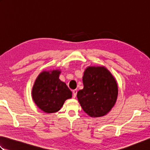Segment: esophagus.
Masks as SVG:
<instances>
[{
  "instance_id": "34e87169",
  "label": "esophagus",
  "mask_w": 150,
  "mask_h": 150,
  "mask_svg": "<svg viewBox=\"0 0 150 150\" xmlns=\"http://www.w3.org/2000/svg\"><path fill=\"white\" fill-rule=\"evenodd\" d=\"M77 90H73V97H75L76 95H77Z\"/></svg>"
}]
</instances>
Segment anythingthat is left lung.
Returning <instances> with one entry per match:
<instances>
[{
	"label": "left lung",
	"mask_w": 150,
	"mask_h": 150,
	"mask_svg": "<svg viewBox=\"0 0 150 150\" xmlns=\"http://www.w3.org/2000/svg\"><path fill=\"white\" fill-rule=\"evenodd\" d=\"M84 88L77 93L82 109L93 118L106 115L115 104L118 96L116 79L106 67H87L82 77Z\"/></svg>",
	"instance_id": "8db88e82"
}]
</instances>
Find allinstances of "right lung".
I'll return each mask as SVG.
<instances>
[{"label": "right lung", "instance_id": "1", "mask_svg": "<svg viewBox=\"0 0 150 150\" xmlns=\"http://www.w3.org/2000/svg\"><path fill=\"white\" fill-rule=\"evenodd\" d=\"M60 73V69L43 71L34 82L31 96L37 107L44 112H57L64 102L72 97L71 90L59 79Z\"/></svg>", "mask_w": 150, "mask_h": 150}]
</instances>
